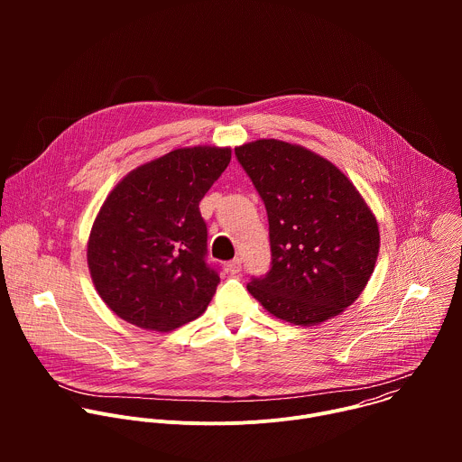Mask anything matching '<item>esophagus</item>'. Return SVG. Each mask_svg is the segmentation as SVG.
<instances>
[{
	"label": "esophagus",
	"mask_w": 462,
	"mask_h": 462,
	"mask_svg": "<svg viewBox=\"0 0 462 462\" xmlns=\"http://www.w3.org/2000/svg\"><path fill=\"white\" fill-rule=\"evenodd\" d=\"M226 269H228V273H230V274H239V273H241V259H239V257H236V259L228 261Z\"/></svg>",
	"instance_id": "34e87169"
}]
</instances>
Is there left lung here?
Here are the masks:
<instances>
[{
  "mask_svg": "<svg viewBox=\"0 0 462 462\" xmlns=\"http://www.w3.org/2000/svg\"><path fill=\"white\" fill-rule=\"evenodd\" d=\"M269 216L273 267L248 292L273 316L318 325L365 289L380 248L378 223L331 161L276 139L236 148Z\"/></svg>",
  "mask_w": 462,
  "mask_h": 462,
  "instance_id": "obj_1",
  "label": "left lung"
}]
</instances>
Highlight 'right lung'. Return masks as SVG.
Masks as SVG:
<instances>
[{
  "mask_svg": "<svg viewBox=\"0 0 462 462\" xmlns=\"http://www.w3.org/2000/svg\"><path fill=\"white\" fill-rule=\"evenodd\" d=\"M230 159V148H179L111 189L89 234L88 265L118 318L166 333L205 312L219 274L207 263L199 203Z\"/></svg>",
  "mask_w": 462,
  "mask_h": 462,
  "instance_id": "add662e5",
  "label": "right lung"
}]
</instances>
